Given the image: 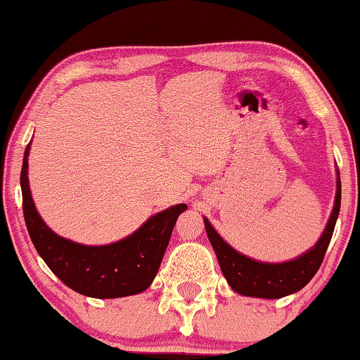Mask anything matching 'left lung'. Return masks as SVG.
Segmentation results:
<instances>
[{"label": "left lung", "mask_w": 360, "mask_h": 360, "mask_svg": "<svg viewBox=\"0 0 360 360\" xmlns=\"http://www.w3.org/2000/svg\"><path fill=\"white\" fill-rule=\"evenodd\" d=\"M340 210V175L337 172V193L335 205L332 215L323 230L322 237L319 238L316 247L307 254L300 255L299 259L283 262V264H262V262L252 260L245 255H240L229 245L210 221L205 219V229L208 240L214 247L217 259H219L220 269L227 278L229 285L235 292L248 297H262V299H281V297L290 295L294 292L307 285L317 274L322 265L323 255L329 247L332 233H334L337 217Z\"/></svg>", "instance_id": "left-lung-1"}]
</instances>
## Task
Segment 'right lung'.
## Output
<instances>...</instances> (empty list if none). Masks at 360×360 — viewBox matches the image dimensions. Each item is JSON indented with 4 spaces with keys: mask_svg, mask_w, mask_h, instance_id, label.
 <instances>
[{
    "mask_svg": "<svg viewBox=\"0 0 360 360\" xmlns=\"http://www.w3.org/2000/svg\"><path fill=\"white\" fill-rule=\"evenodd\" d=\"M26 146L21 167L23 215L34 248L51 272L78 294L95 299H115L140 294L150 287L162 264L172 230L185 203L167 208L145 221L123 240L110 245L90 247L58 237L39 219L28 185Z\"/></svg>",
    "mask_w": 360,
    "mask_h": 360,
    "instance_id": "right-lung-1",
    "label": "right lung"
}]
</instances>
